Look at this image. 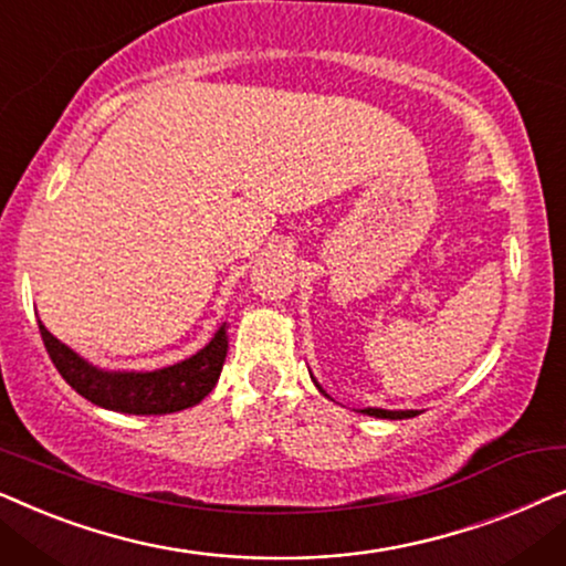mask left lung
<instances>
[{
    "mask_svg": "<svg viewBox=\"0 0 566 566\" xmlns=\"http://www.w3.org/2000/svg\"><path fill=\"white\" fill-rule=\"evenodd\" d=\"M314 384H316V381H314ZM316 389L322 391V386L316 384ZM322 394H324V391H322ZM324 397H327V394H324ZM360 412H363V415H370V417H381V420H407V417H415V415H417V409H399V412H397V409H394V412H391V409L368 407V409H360Z\"/></svg>",
    "mask_w": 566,
    "mask_h": 566,
    "instance_id": "8db88e82",
    "label": "left lung"
}]
</instances>
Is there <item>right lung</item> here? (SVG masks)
Masks as SVG:
<instances>
[{
	"instance_id": "obj_1",
	"label": "right lung",
	"mask_w": 566,
	"mask_h": 566,
	"mask_svg": "<svg viewBox=\"0 0 566 566\" xmlns=\"http://www.w3.org/2000/svg\"><path fill=\"white\" fill-rule=\"evenodd\" d=\"M49 358L64 381L92 405L126 415H169L196 407L219 381L227 360V322L203 350L159 370H103L76 355L38 322Z\"/></svg>"
}]
</instances>
